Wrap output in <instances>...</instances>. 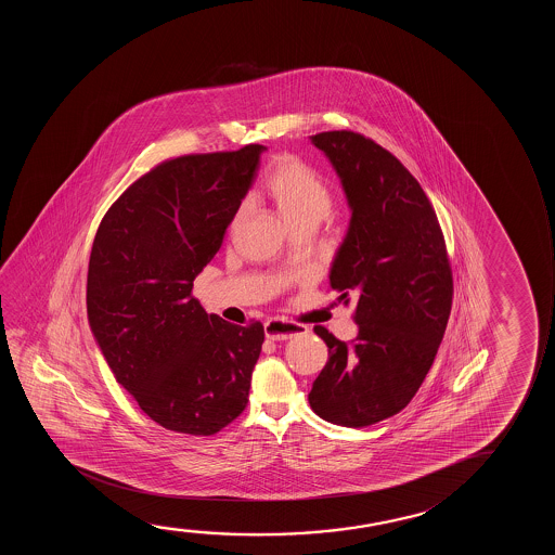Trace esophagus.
Listing matches in <instances>:
<instances>
[{"label": "esophagus", "mask_w": 555, "mask_h": 555, "mask_svg": "<svg viewBox=\"0 0 555 555\" xmlns=\"http://www.w3.org/2000/svg\"><path fill=\"white\" fill-rule=\"evenodd\" d=\"M307 332H309L307 326L292 324V322H286V320L273 319L266 322V337L271 339V341H286V339H292L296 335L307 334Z\"/></svg>", "instance_id": "esophagus-1"}]
</instances>
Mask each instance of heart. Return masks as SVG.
<instances>
[{
  "mask_svg": "<svg viewBox=\"0 0 555 555\" xmlns=\"http://www.w3.org/2000/svg\"><path fill=\"white\" fill-rule=\"evenodd\" d=\"M263 191L292 228L301 221L320 223L332 210V191L324 178L292 155L276 157L269 165ZM238 220L241 212L236 214L233 225Z\"/></svg>",
  "mask_w": 555,
  "mask_h": 555,
  "instance_id": "heart-1",
  "label": "heart"
}]
</instances>
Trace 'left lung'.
<instances>
[{
    "label": "left lung",
    "mask_w": 555,
    "mask_h": 555,
    "mask_svg": "<svg viewBox=\"0 0 555 555\" xmlns=\"http://www.w3.org/2000/svg\"><path fill=\"white\" fill-rule=\"evenodd\" d=\"M341 180L349 229L330 286L357 301V339L314 326L330 350L312 383V411L362 428L402 411L433 367L448 326L453 276L433 205L410 170L370 138L350 130L311 137Z\"/></svg>",
    "instance_id": "left-lung-1"
}]
</instances>
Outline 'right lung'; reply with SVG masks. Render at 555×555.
<instances>
[{
    "mask_svg": "<svg viewBox=\"0 0 555 555\" xmlns=\"http://www.w3.org/2000/svg\"><path fill=\"white\" fill-rule=\"evenodd\" d=\"M266 145L165 160L100 221L87 274L92 335L115 380L175 433H220L248 403L263 326L208 314L193 281L223 243Z\"/></svg>",
    "mask_w": 555,
    "mask_h": 555,
    "instance_id": "obj_1",
    "label": "right lung"
}]
</instances>
